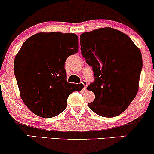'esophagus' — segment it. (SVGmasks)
Masks as SVG:
<instances>
[{
	"label": "esophagus",
	"instance_id": "esophagus-1",
	"mask_svg": "<svg viewBox=\"0 0 154 154\" xmlns=\"http://www.w3.org/2000/svg\"><path fill=\"white\" fill-rule=\"evenodd\" d=\"M82 85L84 86V88H83V89L85 90L86 88H87V86H88V82H86L85 80H82Z\"/></svg>",
	"mask_w": 154,
	"mask_h": 154
}]
</instances>
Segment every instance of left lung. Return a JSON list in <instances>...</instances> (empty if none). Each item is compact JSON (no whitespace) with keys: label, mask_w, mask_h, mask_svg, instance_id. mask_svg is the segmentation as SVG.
<instances>
[{"label":"left lung","mask_w":154,"mask_h":154,"mask_svg":"<svg viewBox=\"0 0 154 154\" xmlns=\"http://www.w3.org/2000/svg\"><path fill=\"white\" fill-rule=\"evenodd\" d=\"M80 46L95 77L87 88L95 94L88 106L103 117L119 115L138 91L143 66L140 51L126 34L111 27L82 33Z\"/></svg>","instance_id":"left-lung-1"}]
</instances>
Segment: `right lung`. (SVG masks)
Here are the masks:
<instances>
[{
  "label": "right lung",
  "mask_w": 154,
  "mask_h": 154,
  "mask_svg": "<svg viewBox=\"0 0 154 154\" xmlns=\"http://www.w3.org/2000/svg\"><path fill=\"white\" fill-rule=\"evenodd\" d=\"M78 52V38L73 33L40 32L23 43L14 70L26 107L40 117L59 115L66 108L68 96L82 91V84L67 82L64 63Z\"/></svg>",
  "instance_id": "1"
}]
</instances>
